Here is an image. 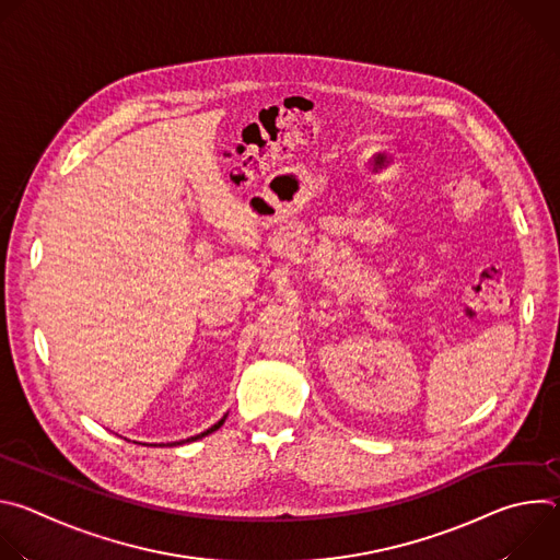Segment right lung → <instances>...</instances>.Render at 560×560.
<instances>
[{"mask_svg": "<svg viewBox=\"0 0 560 560\" xmlns=\"http://www.w3.org/2000/svg\"><path fill=\"white\" fill-rule=\"evenodd\" d=\"M225 417H228V415H223V419H221V421H217V423H214V425H212V428H208V430H206V432H201V434H197V436H190V439H184V441H177V443H173V445H182V443H192V441H197V439H203V436H208V434H212V432H214V430H219V428H221V425H223V421H225Z\"/></svg>", "mask_w": 560, "mask_h": 560, "instance_id": "obj_1", "label": "right lung"}]
</instances>
